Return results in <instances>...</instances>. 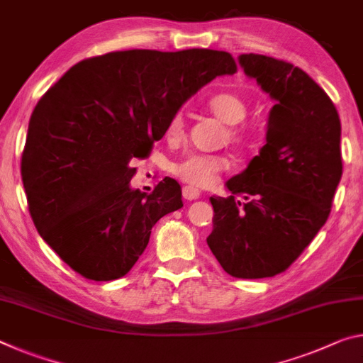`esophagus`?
I'll return each instance as SVG.
<instances>
[{
	"label": "esophagus",
	"mask_w": 363,
	"mask_h": 363,
	"mask_svg": "<svg viewBox=\"0 0 363 363\" xmlns=\"http://www.w3.org/2000/svg\"><path fill=\"white\" fill-rule=\"evenodd\" d=\"M182 197L186 200H195L200 197V191H197V189H194L191 186H186L182 187Z\"/></svg>",
	"instance_id": "34e87169"
}]
</instances>
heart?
Wrapping results in <instances>:
<instances>
[{
	"label": "heart",
	"instance_id": "b5f03b06",
	"mask_svg": "<svg viewBox=\"0 0 363 363\" xmlns=\"http://www.w3.org/2000/svg\"><path fill=\"white\" fill-rule=\"evenodd\" d=\"M208 109L221 123L228 124V139L233 145L247 148L254 143L257 130L245 116L249 113V105L244 96L234 91H220L208 100ZM184 135V118L176 114L166 128V137L169 140H179ZM229 166V161L223 155H189L174 164L172 172L181 181L191 184L192 187H210L218 181L221 172Z\"/></svg>",
	"mask_w": 363,
	"mask_h": 363
}]
</instances>
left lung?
Here are the masks:
<instances>
[{
	"instance_id": "obj_1",
	"label": "left lung",
	"mask_w": 363,
	"mask_h": 363,
	"mask_svg": "<svg viewBox=\"0 0 363 363\" xmlns=\"http://www.w3.org/2000/svg\"><path fill=\"white\" fill-rule=\"evenodd\" d=\"M239 62L276 105L260 155L228 181L233 195L210 199L215 216L206 244L228 274L260 279L286 272L330 216L342 176L341 121L301 67L255 53Z\"/></svg>"
}]
</instances>
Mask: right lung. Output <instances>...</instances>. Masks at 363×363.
<instances>
[{
  "instance_id": "1",
  "label": "right lung",
  "mask_w": 363,
  "mask_h": 363,
  "mask_svg": "<svg viewBox=\"0 0 363 363\" xmlns=\"http://www.w3.org/2000/svg\"><path fill=\"white\" fill-rule=\"evenodd\" d=\"M238 71L226 51H113L77 62L33 108L21 176L37 231L74 272L113 281L130 272L160 218L182 206L171 177L132 191L182 103Z\"/></svg>"
}]
</instances>
